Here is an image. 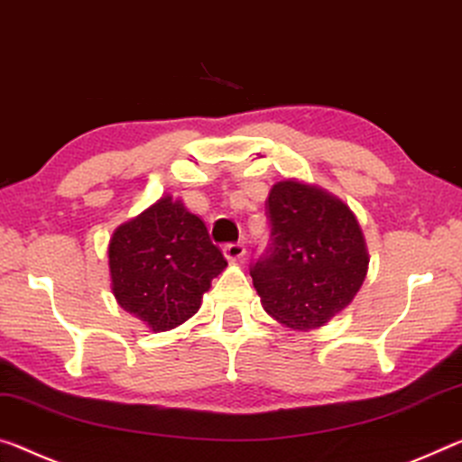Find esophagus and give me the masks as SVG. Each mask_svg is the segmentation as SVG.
Masks as SVG:
<instances>
[{"mask_svg":"<svg viewBox=\"0 0 462 462\" xmlns=\"http://www.w3.org/2000/svg\"><path fill=\"white\" fill-rule=\"evenodd\" d=\"M245 253H246V246L243 243H228L224 246V257L228 261L243 259Z\"/></svg>","mask_w":462,"mask_h":462,"instance_id":"esophagus-1","label":"esophagus"}]
</instances>
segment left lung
<instances>
[{
	"instance_id": "8db88e82",
	"label": "left lung",
	"mask_w": 462,
	"mask_h": 462,
	"mask_svg": "<svg viewBox=\"0 0 462 462\" xmlns=\"http://www.w3.org/2000/svg\"><path fill=\"white\" fill-rule=\"evenodd\" d=\"M271 236L253 263L261 304L282 325L309 331L351 304L368 273V248L346 203L300 180H280L267 199Z\"/></svg>"
}]
</instances>
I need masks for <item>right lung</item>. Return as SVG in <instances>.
<instances>
[{
  "instance_id": "obj_1",
  "label": "right lung",
  "mask_w": 462,
  "mask_h": 462,
  "mask_svg": "<svg viewBox=\"0 0 462 462\" xmlns=\"http://www.w3.org/2000/svg\"><path fill=\"white\" fill-rule=\"evenodd\" d=\"M226 265L201 217L168 195L121 224L108 245L116 302L156 333L191 319Z\"/></svg>"
}]
</instances>
